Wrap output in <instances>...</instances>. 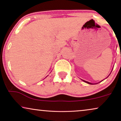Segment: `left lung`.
I'll return each mask as SVG.
<instances>
[{
	"mask_svg": "<svg viewBox=\"0 0 121 121\" xmlns=\"http://www.w3.org/2000/svg\"><path fill=\"white\" fill-rule=\"evenodd\" d=\"M82 81H83V82H86V83H88V84H92V83H91V82H86V81H85V80H82ZM102 82V81H101ZM97 84H98V83H97Z\"/></svg>",
	"mask_w": 121,
	"mask_h": 121,
	"instance_id": "8db88e82",
	"label": "left lung"
}]
</instances>
